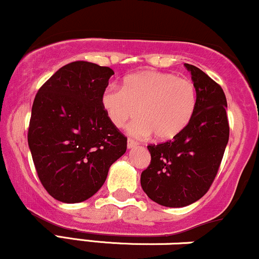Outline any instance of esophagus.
Here are the masks:
<instances>
[{
    "instance_id": "esophagus-1",
    "label": "esophagus",
    "mask_w": 259,
    "mask_h": 259,
    "mask_svg": "<svg viewBox=\"0 0 259 259\" xmlns=\"http://www.w3.org/2000/svg\"><path fill=\"white\" fill-rule=\"evenodd\" d=\"M137 145H138V142L133 141V139H128V141H127V148H128V149L136 148Z\"/></svg>"
}]
</instances>
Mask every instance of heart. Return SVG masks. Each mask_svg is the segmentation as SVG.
<instances>
[{"mask_svg":"<svg viewBox=\"0 0 259 259\" xmlns=\"http://www.w3.org/2000/svg\"><path fill=\"white\" fill-rule=\"evenodd\" d=\"M196 90L193 82L169 72L143 71L123 80L122 90L108 87L102 94V106L114 126L127 121L130 135L157 141H171L181 135L195 114Z\"/></svg>","mask_w":259,"mask_h":259,"instance_id":"obj_1","label":"heart"}]
</instances>
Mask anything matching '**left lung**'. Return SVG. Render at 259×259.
<instances>
[{"instance_id":"1","label":"left lung","mask_w":259,"mask_h":259,"mask_svg":"<svg viewBox=\"0 0 259 259\" xmlns=\"http://www.w3.org/2000/svg\"><path fill=\"white\" fill-rule=\"evenodd\" d=\"M184 65L196 90L195 114L175 139L148 145L151 161L141 176L144 193L166 207H184L207 193L229 141L223 90L202 70Z\"/></svg>"}]
</instances>
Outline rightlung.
I'll use <instances>...</instances> for the list:
<instances>
[{
	"instance_id": "right-lung-1",
	"label": "right lung",
	"mask_w": 259,
	"mask_h": 259,
	"mask_svg": "<svg viewBox=\"0 0 259 259\" xmlns=\"http://www.w3.org/2000/svg\"><path fill=\"white\" fill-rule=\"evenodd\" d=\"M114 71L94 63L60 68L33 100L27 143L45 189L65 203L90 199L126 153L127 138L111 123L102 94Z\"/></svg>"
}]
</instances>
